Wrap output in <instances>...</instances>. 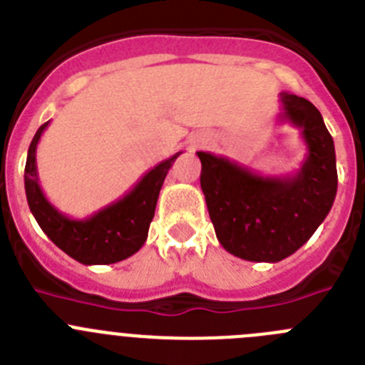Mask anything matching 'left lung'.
Listing matches in <instances>:
<instances>
[{"instance_id":"left-lung-1","label":"left lung","mask_w":365,"mask_h":365,"mask_svg":"<svg viewBox=\"0 0 365 365\" xmlns=\"http://www.w3.org/2000/svg\"><path fill=\"white\" fill-rule=\"evenodd\" d=\"M280 121L300 129L305 160L293 175L262 176L225 156L196 153L200 185L223 249L242 260L280 262L313 236L336 196L334 143L320 110L297 94H280Z\"/></svg>"}]
</instances>
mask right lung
<instances>
[{
  "mask_svg": "<svg viewBox=\"0 0 365 365\" xmlns=\"http://www.w3.org/2000/svg\"><path fill=\"white\" fill-rule=\"evenodd\" d=\"M47 127L48 121L32 138L25 165V192L39 227L61 251L85 265L116 264L140 251L154 218L163 180L182 153L153 167L123 198L87 218L76 220L58 211L39 187L36 147Z\"/></svg>",
  "mask_w": 365,
  "mask_h": 365,
  "instance_id": "add662e5",
  "label": "right lung"
}]
</instances>
